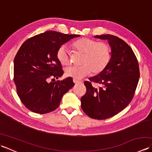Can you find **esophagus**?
Returning a JSON list of instances; mask_svg holds the SVG:
<instances>
[{"instance_id":"1","label":"esophagus","mask_w":152,"mask_h":152,"mask_svg":"<svg viewBox=\"0 0 152 152\" xmlns=\"http://www.w3.org/2000/svg\"><path fill=\"white\" fill-rule=\"evenodd\" d=\"M73 82H74V83H75V84H77V83H82V81H78V80H75V79H73Z\"/></svg>"}]
</instances>
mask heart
<instances>
[{"instance_id": "obj_1", "label": "heart", "mask_w": 152, "mask_h": 152, "mask_svg": "<svg viewBox=\"0 0 152 152\" xmlns=\"http://www.w3.org/2000/svg\"><path fill=\"white\" fill-rule=\"evenodd\" d=\"M74 50L82 53L80 66H70L64 70L67 77L80 80L91 72L101 73L107 66L111 59V50L107 44L99 42L89 38H82L74 42ZM57 58L62 65L70 63V51L66 45L61 46L57 51Z\"/></svg>"}]
</instances>
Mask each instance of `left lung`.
I'll return each instance as SVG.
<instances>
[{"mask_svg": "<svg viewBox=\"0 0 152 152\" xmlns=\"http://www.w3.org/2000/svg\"><path fill=\"white\" fill-rule=\"evenodd\" d=\"M94 37L108 40L111 59L101 73L84 82L87 89L81 107L90 118L101 120L118 114L131 102L140 71L133 50L125 41L111 34Z\"/></svg>", "mask_w": 152, "mask_h": 152, "instance_id": "8db88e82", "label": "left lung"}]
</instances>
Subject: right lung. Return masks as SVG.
<instances>
[{
  "label": "right lung",
  "instance_id": "add662e5",
  "mask_svg": "<svg viewBox=\"0 0 152 152\" xmlns=\"http://www.w3.org/2000/svg\"><path fill=\"white\" fill-rule=\"evenodd\" d=\"M80 35L49 31L28 38L19 48L14 61V81L23 104L37 114L59 107L63 95L74 86L72 78L53 81L63 74L57 58L61 46Z\"/></svg>",
  "mask_w": 152,
  "mask_h": 152
}]
</instances>
